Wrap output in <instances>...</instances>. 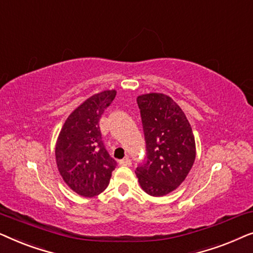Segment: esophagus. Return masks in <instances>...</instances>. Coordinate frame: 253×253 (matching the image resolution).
Masks as SVG:
<instances>
[{
	"instance_id": "34e87169",
	"label": "esophagus",
	"mask_w": 253,
	"mask_h": 253,
	"mask_svg": "<svg viewBox=\"0 0 253 253\" xmlns=\"http://www.w3.org/2000/svg\"><path fill=\"white\" fill-rule=\"evenodd\" d=\"M119 164H120V166H126V167H130V166H131V160L129 159V157H126V158L122 159V160H120Z\"/></svg>"
}]
</instances>
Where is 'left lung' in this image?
I'll return each instance as SVG.
<instances>
[{"mask_svg":"<svg viewBox=\"0 0 253 253\" xmlns=\"http://www.w3.org/2000/svg\"><path fill=\"white\" fill-rule=\"evenodd\" d=\"M146 140V162L136 175L147 195L162 197L184 182L196 160L191 126L177 103L164 93L137 96Z\"/></svg>","mask_w":253,"mask_h":253,"instance_id":"left-lung-1","label":"left lung"}]
</instances>
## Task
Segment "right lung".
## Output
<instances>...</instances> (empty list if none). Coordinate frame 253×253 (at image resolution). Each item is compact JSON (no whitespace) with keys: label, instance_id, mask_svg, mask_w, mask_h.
Here are the masks:
<instances>
[{"label":"right lung","instance_id":"right-lung-1","mask_svg":"<svg viewBox=\"0 0 253 253\" xmlns=\"http://www.w3.org/2000/svg\"><path fill=\"white\" fill-rule=\"evenodd\" d=\"M115 89L95 93L65 120L55 145L57 169L69 188L79 196H98L109 184L116 162L101 140L99 121L115 98Z\"/></svg>","mask_w":253,"mask_h":253}]
</instances>
